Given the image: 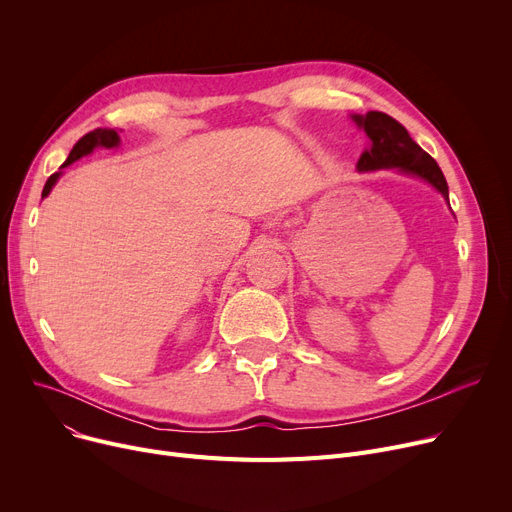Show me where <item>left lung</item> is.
I'll return each mask as SVG.
<instances>
[{"instance_id":"1","label":"left lung","mask_w":512,"mask_h":512,"mask_svg":"<svg viewBox=\"0 0 512 512\" xmlns=\"http://www.w3.org/2000/svg\"><path fill=\"white\" fill-rule=\"evenodd\" d=\"M353 120L371 141L369 149L357 161L359 172L398 168L400 172L423 178L448 201V184L436 159L411 139L405 126L384 112H367L365 116H353Z\"/></svg>"}]
</instances>
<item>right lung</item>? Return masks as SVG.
I'll list each match as a JSON object with an SVG mask.
<instances>
[{"label":"right lung","instance_id":"obj_1","mask_svg":"<svg viewBox=\"0 0 512 512\" xmlns=\"http://www.w3.org/2000/svg\"><path fill=\"white\" fill-rule=\"evenodd\" d=\"M118 145H120V137H118V132H116V130H112V128H95V130L87 132L85 137L80 139V141L72 147V151H70L68 159H66L64 164H62V168H66V166L74 164V161H76V159H80L83 155H89L95 147L112 149V147H118ZM58 178H60V172L51 174V176L47 178L45 188H43V197H47V195H49V191L53 188V184L58 182Z\"/></svg>","mask_w":512,"mask_h":512}]
</instances>
